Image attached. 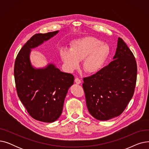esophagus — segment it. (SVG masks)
Returning <instances> with one entry per match:
<instances>
[{
  "label": "esophagus",
  "instance_id": "34e87169",
  "mask_svg": "<svg viewBox=\"0 0 149 149\" xmlns=\"http://www.w3.org/2000/svg\"><path fill=\"white\" fill-rule=\"evenodd\" d=\"M75 83H77L78 84H80L81 83V80L79 79V78H76V79H75Z\"/></svg>",
  "mask_w": 149,
  "mask_h": 149
}]
</instances>
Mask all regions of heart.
<instances>
[{
	"mask_svg": "<svg viewBox=\"0 0 149 149\" xmlns=\"http://www.w3.org/2000/svg\"><path fill=\"white\" fill-rule=\"evenodd\" d=\"M110 48L93 37L77 39L70 43V49L62 48L60 56L70 72L79 68L83 60V69L88 74H94L103 68L110 55Z\"/></svg>",
	"mask_w": 149,
	"mask_h": 149,
	"instance_id": "heart-1",
	"label": "heart"
}]
</instances>
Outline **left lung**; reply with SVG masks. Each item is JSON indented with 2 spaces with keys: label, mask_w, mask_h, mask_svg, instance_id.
I'll list each match as a JSON object with an SVG mask.
<instances>
[{
  "label": "left lung",
  "mask_w": 149,
  "mask_h": 149,
  "mask_svg": "<svg viewBox=\"0 0 149 149\" xmlns=\"http://www.w3.org/2000/svg\"><path fill=\"white\" fill-rule=\"evenodd\" d=\"M113 59L96 74L83 79L88 109L98 120H109L121 115L134 93L136 62L120 37Z\"/></svg>",
  "instance_id": "obj_1"
}]
</instances>
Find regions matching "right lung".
<instances>
[{
  "label": "right lung",
  "mask_w": 149,
  "mask_h": 149,
  "mask_svg": "<svg viewBox=\"0 0 149 149\" xmlns=\"http://www.w3.org/2000/svg\"><path fill=\"white\" fill-rule=\"evenodd\" d=\"M58 33L56 31L34 35L23 45L14 64L15 83L20 100L31 117L45 123H52L60 116L74 77L60 71L52 63L43 68H34L29 56L31 49Z\"/></svg>",
  "instance_id": "right-lung-1"
}]
</instances>
